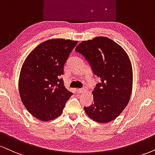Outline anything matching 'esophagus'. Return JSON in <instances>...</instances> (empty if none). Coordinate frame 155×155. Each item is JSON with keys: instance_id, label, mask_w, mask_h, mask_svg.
<instances>
[{"instance_id": "esophagus-1", "label": "esophagus", "mask_w": 155, "mask_h": 155, "mask_svg": "<svg viewBox=\"0 0 155 155\" xmlns=\"http://www.w3.org/2000/svg\"><path fill=\"white\" fill-rule=\"evenodd\" d=\"M84 91V89H79L77 90L78 93H79V94H81V93H83Z\"/></svg>"}]
</instances>
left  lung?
Here are the masks:
<instances>
[{"mask_svg":"<svg viewBox=\"0 0 155 155\" xmlns=\"http://www.w3.org/2000/svg\"><path fill=\"white\" fill-rule=\"evenodd\" d=\"M75 51L84 56L92 73L99 78L92 91L94 103L84 107L90 118L100 123L116 119L130 101L132 89V68L121 47L107 37L82 41Z\"/></svg>","mask_w":155,"mask_h":155,"instance_id":"1","label":"left lung"}]
</instances>
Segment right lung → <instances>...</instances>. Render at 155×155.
<instances>
[{"label":"right lung","mask_w":155,"mask_h":155,"mask_svg":"<svg viewBox=\"0 0 155 155\" xmlns=\"http://www.w3.org/2000/svg\"><path fill=\"white\" fill-rule=\"evenodd\" d=\"M77 41L51 39L39 44L25 58L19 78L21 101L36 118L47 121L61 114L73 94L60 76Z\"/></svg>","instance_id":"add662e5"}]
</instances>
